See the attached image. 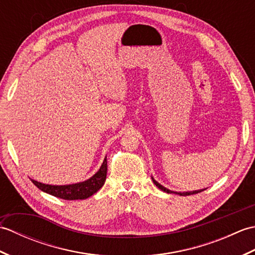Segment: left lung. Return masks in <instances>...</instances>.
<instances>
[{
    "instance_id": "obj_1",
    "label": "left lung",
    "mask_w": 255,
    "mask_h": 255,
    "mask_svg": "<svg viewBox=\"0 0 255 255\" xmlns=\"http://www.w3.org/2000/svg\"><path fill=\"white\" fill-rule=\"evenodd\" d=\"M152 181H153V183L155 184V186L158 187V188H160L161 191H163V192H165V193H169V194H176V195H180V196H188V195H193V194H197V193H200V192H203L204 189H200V191H193V192H173V191H170V189H167L166 187H164V186H162L160 183H158L156 182L154 178L152 177Z\"/></svg>"
}]
</instances>
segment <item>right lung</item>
<instances>
[{
    "instance_id": "1",
    "label": "right lung",
    "mask_w": 255,
    "mask_h": 255,
    "mask_svg": "<svg viewBox=\"0 0 255 255\" xmlns=\"http://www.w3.org/2000/svg\"><path fill=\"white\" fill-rule=\"evenodd\" d=\"M107 174V160L104 159L100 170L95 174L84 182L70 184V185H49L31 180L35 185L41 189L42 192L50 194L52 196L67 200L85 199L95 194L102 186L104 185Z\"/></svg>"
}]
</instances>
